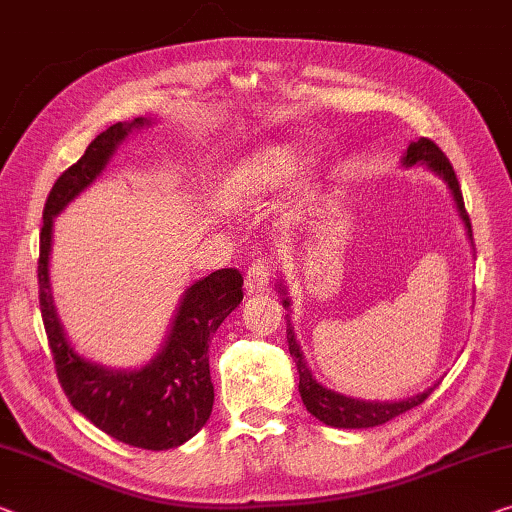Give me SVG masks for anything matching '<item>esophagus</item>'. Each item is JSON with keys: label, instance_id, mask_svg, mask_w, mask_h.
Instances as JSON below:
<instances>
[{"label": "esophagus", "instance_id": "obj_1", "mask_svg": "<svg viewBox=\"0 0 512 512\" xmlns=\"http://www.w3.org/2000/svg\"><path fill=\"white\" fill-rule=\"evenodd\" d=\"M270 279H272V265L265 261V258H256L254 263L249 265L247 270V277H245V288L249 295L254 293H261L267 286H270Z\"/></svg>", "mask_w": 512, "mask_h": 512}]
</instances>
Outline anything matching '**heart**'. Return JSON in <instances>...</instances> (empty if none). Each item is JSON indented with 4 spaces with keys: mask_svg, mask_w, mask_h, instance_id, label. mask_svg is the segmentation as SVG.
Masks as SVG:
<instances>
[{
    "mask_svg": "<svg viewBox=\"0 0 512 512\" xmlns=\"http://www.w3.org/2000/svg\"><path fill=\"white\" fill-rule=\"evenodd\" d=\"M295 167V155L286 146H272L258 153L254 160L247 164L245 180L251 190H270L283 183Z\"/></svg>",
    "mask_w": 512,
    "mask_h": 512,
    "instance_id": "heart-1",
    "label": "heart"
}]
</instances>
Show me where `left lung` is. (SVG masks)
<instances>
[{
    "instance_id": "8db88e82",
    "label": "left lung",
    "mask_w": 512,
    "mask_h": 512,
    "mask_svg": "<svg viewBox=\"0 0 512 512\" xmlns=\"http://www.w3.org/2000/svg\"><path fill=\"white\" fill-rule=\"evenodd\" d=\"M403 164L405 167H412V164H426L430 171H435V174L444 180V183L448 185V190H451V194H453V201H455V206H458L462 222H465V226H467L469 240H474L471 238V222H469V215L465 210V199H462L460 183H458V178H455L451 162H448V157L442 153V148H439L435 141L421 137L419 141H412V144L407 146V153L403 155ZM279 290L286 295V288L281 286ZM283 306H286V309L290 306L288 297H283ZM286 334H288L290 357L295 359L297 373H300V396L304 400L306 410L316 416L318 421L327 423V426H334V428L382 426V423L396 419V416L405 414L407 410H412V407L421 405L439 384V382L432 384L428 391L416 393V396H412V398L398 400V403H368V400H355V398L341 396V393L322 387L316 377L311 375L309 366H306V361H304L300 343H297V338H295L293 325H290V320H288Z\"/></svg>"
}]
</instances>
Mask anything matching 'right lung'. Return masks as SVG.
<instances>
[{"label": "right lung", "instance_id": "right-lung-1", "mask_svg": "<svg viewBox=\"0 0 512 512\" xmlns=\"http://www.w3.org/2000/svg\"><path fill=\"white\" fill-rule=\"evenodd\" d=\"M141 125L148 121L109 125L54 183L43 208L38 300L54 368L70 405L123 444L167 451L192 439L210 419L215 403L208 364L210 338L242 302V274L235 267H224L192 283L180 300L167 341L151 364L139 371H114L84 359L70 345L54 309L47 272L54 217L102 174L121 141Z\"/></svg>", "mask_w": 512, "mask_h": 512}]
</instances>
